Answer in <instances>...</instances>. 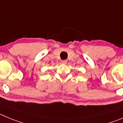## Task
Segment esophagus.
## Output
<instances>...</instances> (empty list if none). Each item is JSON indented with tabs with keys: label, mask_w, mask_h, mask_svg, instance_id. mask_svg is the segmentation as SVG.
<instances>
[{
	"label": "esophagus",
	"mask_w": 123,
	"mask_h": 123,
	"mask_svg": "<svg viewBox=\"0 0 123 123\" xmlns=\"http://www.w3.org/2000/svg\"><path fill=\"white\" fill-rule=\"evenodd\" d=\"M61 63L62 64H66L67 63V60H62Z\"/></svg>",
	"instance_id": "1"
}]
</instances>
